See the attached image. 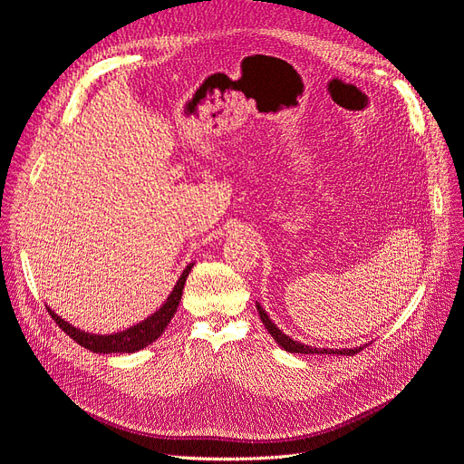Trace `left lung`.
<instances>
[{"label":"left lung","instance_id":"left-lung-1","mask_svg":"<svg viewBox=\"0 0 464 464\" xmlns=\"http://www.w3.org/2000/svg\"><path fill=\"white\" fill-rule=\"evenodd\" d=\"M256 308H258L262 324L266 325V330L270 332V335L277 341V345L281 349H285L287 353H301V354H347V356H353V354L362 351V347H354V349H316V347L304 345V343H301V341H293L289 335L283 334L279 327L270 320V316H267L266 310L260 304H256Z\"/></svg>","mask_w":464,"mask_h":464}]
</instances>
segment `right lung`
I'll list each match as a JSON object with an SVG mask.
<instances>
[{
	"label": "right lung",
	"instance_id": "obj_1",
	"mask_svg": "<svg viewBox=\"0 0 464 464\" xmlns=\"http://www.w3.org/2000/svg\"><path fill=\"white\" fill-rule=\"evenodd\" d=\"M192 264H188L185 267V272L179 277L175 289L171 291V295L168 296V301L163 303V306L160 310H156L152 316H148L144 322L137 324L129 327L125 332H119V334H111V335H94V334H88L82 330H77V327H72L71 324H67L65 320H62L57 316V314L48 308L50 316L53 318V322L62 327V330L79 343L81 347L92 351V353H103V354H110V353H134V351H140L144 347L150 345L154 343L163 330H166L168 324L171 322L173 314L177 312L179 301H181L183 296V289H185V281L188 277Z\"/></svg>",
	"mask_w": 464,
	"mask_h": 464
}]
</instances>
